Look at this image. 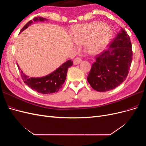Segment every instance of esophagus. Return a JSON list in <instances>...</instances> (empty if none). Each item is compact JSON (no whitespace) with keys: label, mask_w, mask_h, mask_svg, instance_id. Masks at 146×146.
<instances>
[{"label":"esophagus","mask_w":146,"mask_h":146,"mask_svg":"<svg viewBox=\"0 0 146 146\" xmlns=\"http://www.w3.org/2000/svg\"><path fill=\"white\" fill-rule=\"evenodd\" d=\"M82 61V60L81 59V58H80V57H77V58H76L74 60V64L75 65L78 64H80Z\"/></svg>","instance_id":"1"}]
</instances>
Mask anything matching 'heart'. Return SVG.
<instances>
[{
	"label": "heart",
	"instance_id": "obj_1",
	"mask_svg": "<svg viewBox=\"0 0 146 146\" xmlns=\"http://www.w3.org/2000/svg\"><path fill=\"white\" fill-rule=\"evenodd\" d=\"M111 36V30L100 22L77 25L73 29L72 35L73 41L77 44H86V50L91 54L102 51Z\"/></svg>",
	"mask_w": 146,
	"mask_h": 146
}]
</instances>
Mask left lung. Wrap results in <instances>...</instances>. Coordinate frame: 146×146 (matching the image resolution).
Wrapping results in <instances>:
<instances>
[{
	"mask_svg": "<svg viewBox=\"0 0 146 146\" xmlns=\"http://www.w3.org/2000/svg\"><path fill=\"white\" fill-rule=\"evenodd\" d=\"M87 77L94 90L105 92L114 89L125 80L130 68L133 52L130 38L122 29L110 42L108 50L96 56Z\"/></svg>",
	"mask_w": 146,
	"mask_h": 146,
	"instance_id": "left-lung-1",
	"label": "left lung"
}]
</instances>
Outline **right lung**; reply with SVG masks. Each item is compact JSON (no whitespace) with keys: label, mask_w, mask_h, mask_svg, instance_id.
<instances>
[{"label":"right lung","mask_w":146,"mask_h":146,"mask_svg":"<svg viewBox=\"0 0 146 146\" xmlns=\"http://www.w3.org/2000/svg\"><path fill=\"white\" fill-rule=\"evenodd\" d=\"M46 20H47L46 18L42 17H35L33 19V21H30L28 23L24 25V27L21 29L20 33L27 29L33 23V21H44ZM72 64L73 61L68 60L56 69L54 72L48 74V76L39 78H30L21 70L19 65H17V67L20 70L22 79L25 83V85H27L31 89L37 91L39 93L44 94L54 93V92H56L59 91L65 82L68 68L72 66Z\"/></svg>","instance_id":"right-lung-1"}]
</instances>
